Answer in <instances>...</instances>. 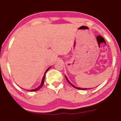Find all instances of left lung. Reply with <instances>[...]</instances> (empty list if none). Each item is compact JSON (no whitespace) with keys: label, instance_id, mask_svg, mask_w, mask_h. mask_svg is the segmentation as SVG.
I'll use <instances>...</instances> for the list:
<instances>
[{"label":"left lung","instance_id":"obj_1","mask_svg":"<svg viewBox=\"0 0 121 121\" xmlns=\"http://www.w3.org/2000/svg\"><path fill=\"white\" fill-rule=\"evenodd\" d=\"M65 78H66V79H67V80L68 81V82L70 84V85H72L73 87H75V88H76V89H79V90H86V89H86V88H85V89H84V88H80V87H76V86H74V85H73V84H72V83H71V82H69V81L68 80V78H67V77H66V76H65ZM89 89H90V88H89Z\"/></svg>","mask_w":121,"mask_h":121}]
</instances>
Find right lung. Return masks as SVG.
<instances>
[{
  "mask_svg": "<svg viewBox=\"0 0 121 121\" xmlns=\"http://www.w3.org/2000/svg\"><path fill=\"white\" fill-rule=\"evenodd\" d=\"M51 68V67H49L48 68L47 70H46V72H45V73H44V75H43V78H42V82H41V85L39 86V87H37V88H36V89H32V90H29V91H37V90H39V89H40L41 87H42V86H43V84H44V78H45V75H46V72H47L48 70V69L50 68ZM28 91V90H27Z\"/></svg>",
  "mask_w": 121,
  "mask_h": 121,
  "instance_id": "right-lung-1",
  "label": "right lung"
}]
</instances>
